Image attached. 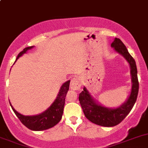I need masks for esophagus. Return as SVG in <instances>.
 <instances>
[{"instance_id":"1","label":"esophagus","mask_w":148,"mask_h":148,"mask_svg":"<svg viewBox=\"0 0 148 148\" xmlns=\"http://www.w3.org/2000/svg\"><path fill=\"white\" fill-rule=\"evenodd\" d=\"M82 84L80 79L77 77H74L71 79V83H70V88L72 90H79L81 88Z\"/></svg>"}]
</instances>
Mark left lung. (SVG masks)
<instances>
[{"mask_svg": "<svg viewBox=\"0 0 148 148\" xmlns=\"http://www.w3.org/2000/svg\"><path fill=\"white\" fill-rule=\"evenodd\" d=\"M111 46L126 59L130 68L132 88L127 100L116 108L104 107L92 96L85 86L79 97L85 117L93 123L103 127L115 126L126 117L136 102L139 90L138 70L135 59L130 54L126 46L120 38H114Z\"/></svg>", "mask_w": 148, "mask_h": 148, "instance_id": "obj_1", "label": "left lung"}]
</instances>
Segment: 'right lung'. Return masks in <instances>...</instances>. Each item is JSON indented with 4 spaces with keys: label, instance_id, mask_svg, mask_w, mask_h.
I'll return each mask as SVG.
<instances>
[{
    "label": "right lung",
    "instance_id": "right-lung-1",
    "mask_svg": "<svg viewBox=\"0 0 148 148\" xmlns=\"http://www.w3.org/2000/svg\"><path fill=\"white\" fill-rule=\"evenodd\" d=\"M34 47V46H29V47L25 48L21 52L18 53L16 59V62L18 59L19 57H21L22 55L26 53L28 50L33 49ZM69 83L70 80H69L62 84L60 89H59V94L57 95L56 99L53 101V102L51 104V106L47 110H46L41 114L31 116L23 115L21 113L18 112L13 108L10 102L12 110H13L16 115L17 116L21 122L26 127L31 130L41 131L53 127V126L57 125L59 121L62 120L64 107L65 104V97L67 92H68L69 88Z\"/></svg>",
    "mask_w": 148,
    "mask_h": 148
}]
</instances>
